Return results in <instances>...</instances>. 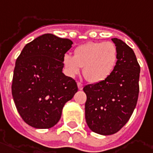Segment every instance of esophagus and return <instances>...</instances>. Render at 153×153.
<instances>
[{
    "mask_svg": "<svg viewBox=\"0 0 153 153\" xmlns=\"http://www.w3.org/2000/svg\"><path fill=\"white\" fill-rule=\"evenodd\" d=\"M77 85H78V88H79V90H82V88H83V85H82L81 82H78V83H77Z\"/></svg>",
    "mask_w": 153,
    "mask_h": 153,
    "instance_id": "1",
    "label": "esophagus"
}]
</instances>
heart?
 Masks as SVG:
<instances>
[{"label":"heart","mask_w":153,"mask_h":153,"mask_svg":"<svg viewBox=\"0 0 153 153\" xmlns=\"http://www.w3.org/2000/svg\"><path fill=\"white\" fill-rule=\"evenodd\" d=\"M117 61V47L110 41L88 42L78 46L73 56L69 54L63 56V64L70 75L77 74L82 68V75L90 82H100L108 78Z\"/></svg>","instance_id":"b5f03b06"}]
</instances>
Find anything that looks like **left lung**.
Segmentation results:
<instances>
[{
  "label": "left lung",
  "instance_id": "obj_1",
  "mask_svg": "<svg viewBox=\"0 0 153 153\" xmlns=\"http://www.w3.org/2000/svg\"><path fill=\"white\" fill-rule=\"evenodd\" d=\"M112 40L117 49L114 70L105 80L83 88L87 124L93 132L104 135L115 134L126 125L140 92V66L134 51L121 39Z\"/></svg>",
  "mask_w": 153,
  "mask_h": 153
}]
</instances>
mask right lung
Listing matches in <instances>:
<instances>
[{"instance_id": "obj_1", "label": "right lung", "mask_w": 153, "mask_h": 153, "mask_svg": "<svg viewBox=\"0 0 153 153\" xmlns=\"http://www.w3.org/2000/svg\"><path fill=\"white\" fill-rule=\"evenodd\" d=\"M72 44L45 34L25 45L17 58L12 96L22 120L32 127L56 125L63 106L78 91L75 80L62 73L63 56Z\"/></svg>"}]
</instances>
